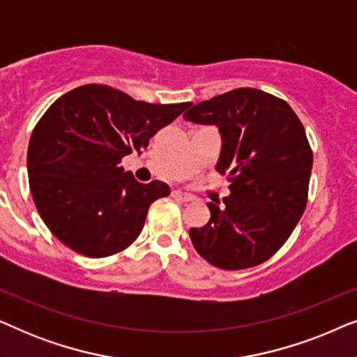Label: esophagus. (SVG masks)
<instances>
[{"label":"esophagus","instance_id":"1","mask_svg":"<svg viewBox=\"0 0 357 357\" xmlns=\"http://www.w3.org/2000/svg\"><path fill=\"white\" fill-rule=\"evenodd\" d=\"M172 197L177 198V199H182V202H192V199H193V195L185 193V192H182V190H174Z\"/></svg>","mask_w":357,"mask_h":357}]
</instances>
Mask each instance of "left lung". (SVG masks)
I'll list each match as a JSON object with an SVG mask.
<instances>
[{
	"mask_svg": "<svg viewBox=\"0 0 357 357\" xmlns=\"http://www.w3.org/2000/svg\"><path fill=\"white\" fill-rule=\"evenodd\" d=\"M183 119L216 126L221 153L214 169L231 182L224 208L208 203L209 222L190 229L193 247L222 270L260 265L305 209L312 151L304 126L284 100L253 87L198 102Z\"/></svg>",
	"mask_w": 357,
	"mask_h": 357,
	"instance_id": "1",
	"label": "left lung"
}]
</instances>
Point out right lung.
I'll return each instance as SVG.
<instances>
[{
  "label": "right lung",
  "instance_id": "1",
  "mask_svg": "<svg viewBox=\"0 0 357 357\" xmlns=\"http://www.w3.org/2000/svg\"><path fill=\"white\" fill-rule=\"evenodd\" d=\"M148 104L102 84L76 87L53 102L32 131L27 174L37 211L53 236L81 255L102 258L139 236L151 203L167 183H139L121 167L187 109Z\"/></svg>",
  "mask_w": 357,
  "mask_h": 357
}]
</instances>
